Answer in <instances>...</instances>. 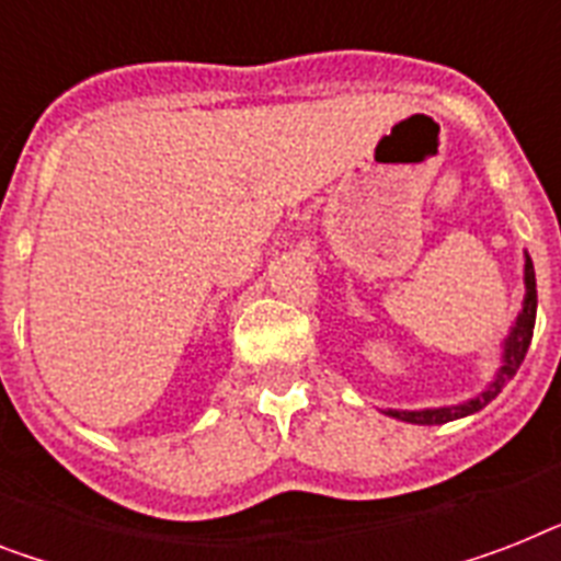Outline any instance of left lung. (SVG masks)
Here are the masks:
<instances>
[{"label":"left lung","instance_id":"8db88e82","mask_svg":"<svg viewBox=\"0 0 561 561\" xmlns=\"http://www.w3.org/2000/svg\"><path fill=\"white\" fill-rule=\"evenodd\" d=\"M533 325H536V271H533V259L525 253V299H522V311H518L516 322L510 325V334L502 343V366L495 371V377L486 383L484 391H478L476 398L453 403V407H435V409H383L389 417L398 421L417 423V426H438V423L458 421L467 414H476L493 403L502 394L504 386L516 377L518 366L525 363V354L530 348Z\"/></svg>","mask_w":561,"mask_h":561}]
</instances>
